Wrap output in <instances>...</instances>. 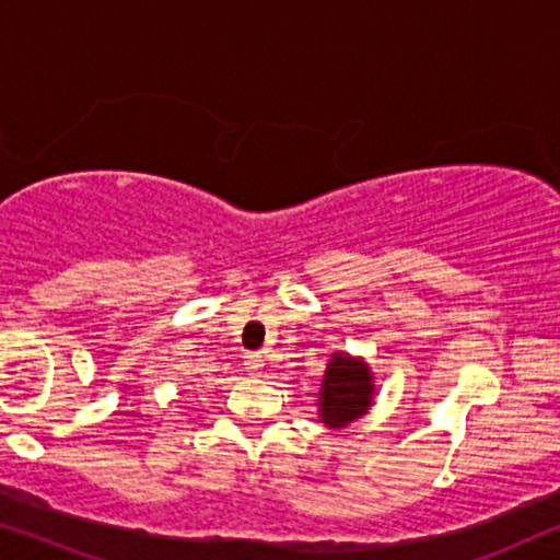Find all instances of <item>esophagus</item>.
I'll return each instance as SVG.
<instances>
[{
    "label": "esophagus",
    "instance_id": "obj_1",
    "mask_svg": "<svg viewBox=\"0 0 560 560\" xmlns=\"http://www.w3.org/2000/svg\"><path fill=\"white\" fill-rule=\"evenodd\" d=\"M243 366L248 369V371H253V374H258V371L264 369V355H260V353H245Z\"/></svg>",
    "mask_w": 560,
    "mask_h": 560
}]
</instances>
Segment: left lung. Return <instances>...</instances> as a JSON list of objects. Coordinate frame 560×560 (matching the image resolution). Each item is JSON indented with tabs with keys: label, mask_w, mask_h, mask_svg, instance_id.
I'll return each mask as SVG.
<instances>
[{
	"label": "left lung",
	"mask_w": 560,
	"mask_h": 560,
	"mask_svg": "<svg viewBox=\"0 0 560 560\" xmlns=\"http://www.w3.org/2000/svg\"><path fill=\"white\" fill-rule=\"evenodd\" d=\"M374 376L366 361L348 353H332L319 389V420L338 430L366 415L374 405Z\"/></svg>",
	"instance_id": "1"
}]
</instances>
